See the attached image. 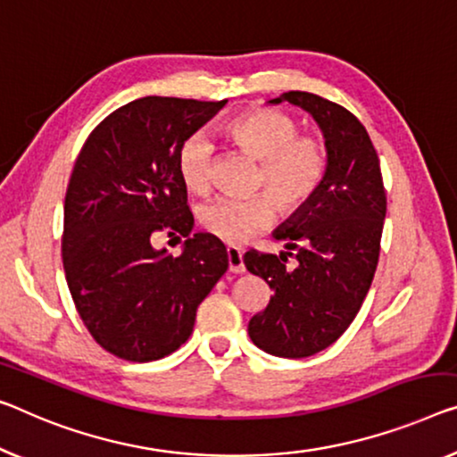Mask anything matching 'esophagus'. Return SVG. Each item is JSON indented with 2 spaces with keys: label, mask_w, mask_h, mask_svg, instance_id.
<instances>
[{
  "label": "esophagus",
  "mask_w": 457,
  "mask_h": 457,
  "mask_svg": "<svg viewBox=\"0 0 457 457\" xmlns=\"http://www.w3.org/2000/svg\"><path fill=\"white\" fill-rule=\"evenodd\" d=\"M228 269L231 272H244V270H246V267H244L242 250H237L234 246L228 248Z\"/></svg>",
  "instance_id": "34e87169"
}]
</instances>
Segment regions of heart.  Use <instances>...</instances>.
Listing matches in <instances>:
<instances>
[{
	"label": "heart",
	"instance_id": "1",
	"mask_svg": "<svg viewBox=\"0 0 457 457\" xmlns=\"http://www.w3.org/2000/svg\"><path fill=\"white\" fill-rule=\"evenodd\" d=\"M226 133L237 147L261 162L256 185L267 188L278 209L294 211L303 205L324 179V143L299 135L297 120L289 114L272 108H252L231 119ZM211 163V141L203 133L190 135L179 152V176L188 193H209ZM272 201L264 195L252 199L221 196L199 209V223L217 240L240 244L270 226L275 217Z\"/></svg>",
	"mask_w": 457,
	"mask_h": 457
}]
</instances>
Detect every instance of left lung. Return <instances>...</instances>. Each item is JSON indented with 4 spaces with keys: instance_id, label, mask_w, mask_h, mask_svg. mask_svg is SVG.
<instances>
[{
    "instance_id": "left-lung-1",
    "label": "left lung",
    "mask_w": 457,
    "mask_h": 457,
    "mask_svg": "<svg viewBox=\"0 0 457 457\" xmlns=\"http://www.w3.org/2000/svg\"><path fill=\"white\" fill-rule=\"evenodd\" d=\"M281 102L318 122L326 172L316 193L272 231L285 252L244 254L246 269L272 289L248 335L269 355L302 359L335 343L361 310L378 267L386 190L376 147L357 117L310 92H285L269 104ZM291 249L294 268L287 264Z\"/></svg>"
}]
</instances>
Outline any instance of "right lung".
Here are the masks:
<instances>
[{
  "label": "right lung",
  "instance_id": "1",
  "mask_svg": "<svg viewBox=\"0 0 457 457\" xmlns=\"http://www.w3.org/2000/svg\"><path fill=\"white\" fill-rule=\"evenodd\" d=\"M226 102H129L94 129L73 166L61 244L67 287L94 340L120 359L145 363L185 345L228 270L226 246L193 234L179 176L182 143ZM158 230L187 237L179 257L153 248Z\"/></svg>",
  "mask_w": 457,
  "mask_h": 457
}]
</instances>
